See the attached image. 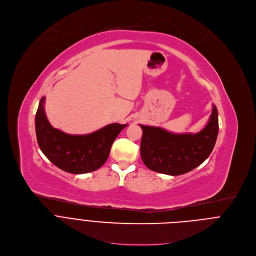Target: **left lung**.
I'll use <instances>...</instances> for the list:
<instances>
[{
  "mask_svg": "<svg viewBox=\"0 0 256 256\" xmlns=\"http://www.w3.org/2000/svg\"><path fill=\"white\" fill-rule=\"evenodd\" d=\"M140 156L150 170L168 176L186 174L212 154L218 134V114L214 104L208 124L198 134H172L158 126L140 124Z\"/></svg>",
  "mask_w": 256,
  "mask_h": 256,
  "instance_id": "obj_1",
  "label": "left lung"
}]
</instances>
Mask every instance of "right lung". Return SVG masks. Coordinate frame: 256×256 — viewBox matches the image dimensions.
I'll return each instance as SVG.
<instances>
[{"instance_id":"right-lung-1","label":"right lung","mask_w":256,"mask_h":256,"mask_svg":"<svg viewBox=\"0 0 256 256\" xmlns=\"http://www.w3.org/2000/svg\"><path fill=\"white\" fill-rule=\"evenodd\" d=\"M44 100L36 114V134L42 154L58 168L74 174L92 172L108 160L112 142L128 126L110 124L88 134H68L54 128L44 112Z\"/></svg>"}]
</instances>
